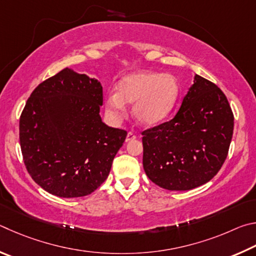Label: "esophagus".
Masks as SVG:
<instances>
[{
  "mask_svg": "<svg viewBox=\"0 0 256 256\" xmlns=\"http://www.w3.org/2000/svg\"><path fill=\"white\" fill-rule=\"evenodd\" d=\"M136 138V136H135V134H132V132H129L128 134H127V137H126V142H132V140H134Z\"/></svg>",
  "mask_w": 256,
  "mask_h": 256,
  "instance_id": "1",
  "label": "esophagus"
}]
</instances>
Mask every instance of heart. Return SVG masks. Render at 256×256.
Returning <instances> with one entry per match:
<instances>
[{
	"instance_id": "1",
	"label": "heart",
	"mask_w": 256,
	"mask_h": 256,
	"mask_svg": "<svg viewBox=\"0 0 256 256\" xmlns=\"http://www.w3.org/2000/svg\"><path fill=\"white\" fill-rule=\"evenodd\" d=\"M178 93L180 88L173 75L134 73L120 80L118 92L106 94V109L114 120H120L126 111V103H134L132 114L138 122L153 126L171 114Z\"/></svg>"
}]
</instances>
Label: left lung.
Listing matches in <instances>:
<instances>
[{"label": "left lung", "mask_w": 256, "mask_h": 256, "mask_svg": "<svg viewBox=\"0 0 256 256\" xmlns=\"http://www.w3.org/2000/svg\"><path fill=\"white\" fill-rule=\"evenodd\" d=\"M234 116L222 91L194 75L172 120L142 132V165L163 189L186 191L209 182L227 158Z\"/></svg>", "instance_id": "8db88e82"}]
</instances>
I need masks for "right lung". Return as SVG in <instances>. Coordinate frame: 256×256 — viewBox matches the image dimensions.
<instances>
[{"mask_svg":"<svg viewBox=\"0 0 256 256\" xmlns=\"http://www.w3.org/2000/svg\"><path fill=\"white\" fill-rule=\"evenodd\" d=\"M102 85L66 67L31 93L20 116V145L31 178L60 198L91 194L109 176L127 132L100 116Z\"/></svg>","mask_w":256,"mask_h":256,"instance_id":"right-lung-1","label":"right lung"}]
</instances>
